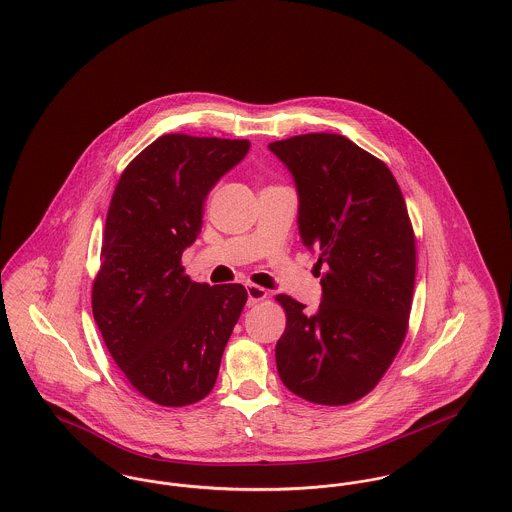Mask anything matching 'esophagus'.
I'll use <instances>...</instances> for the list:
<instances>
[{"label": "esophagus", "instance_id": "1", "mask_svg": "<svg viewBox=\"0 0 512 512\" xmlns=\"http://www.w3.org/2000/svg\"><path fill=\"white\" fill-rule=\"evenodd\" d=\"M247 298H249V305H255L259 301L267 300L269 292L257 284H247Z\"/></svg>", "mask_w": 512, "mask_h": 512}]
</instances>
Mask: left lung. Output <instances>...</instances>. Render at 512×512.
<instances>
[{
    "mask_svg": "<svg viewBox=\"0 0 512 512\" xmlns=\"http://www.w3.org/2000/svg\"><path fill=\"white\" fill-rule=\"evenodd\" d=\"M269 149L294 176L301 240L325 267L317 311L276 296L286 311L276 369L303 400L352 404L375 389L408 332L416 280L408 209L389 166L342 135H296Z\"/></svg>",
    "mask_w": 512,
    "mask_h": 512,
    "instance_id": "8db88e82",
    "label": "left lung"
}]
</instances>
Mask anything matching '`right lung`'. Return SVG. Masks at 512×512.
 Segmentation results:
<instances>
[{"label": "right lung", "mask_w": 512, "mask_h": 512, "mask_svg": "<svg viewBox=\"0 0 512 512\" xmlns=\"http://www.w3.org/2000/svg\"><path fill=\"white\" fill-rule=\"evenodd\" d=\"M247 139L158 137L123 170L106 216L92 315L127 381L160 406L212 391L247 290L193 282L183 249L203 226L214 183L249 151Z\"/></svg>", "instance_id": "obj_1"}]
</instances>
